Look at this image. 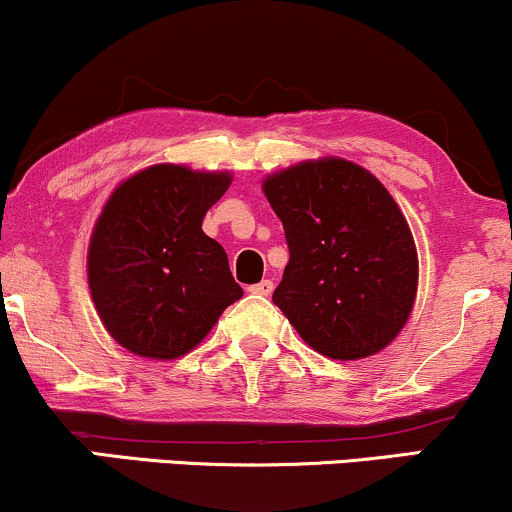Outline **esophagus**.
<instances>
[{
	"mask_svg": "<svg viewBox=\"0 0 512 512\" xmlns=\"http://www.w3.org/2000/svg\"><path fill=\"white\" fill-rule=\"evenodd\" d=\"M274 291V281L272 279H262L260 284H252L250 293H257V296H269Z\"/></svg>",
	"mask_w": 512,
	"mask_h": 512,
	"instance_id": "esophagus-1",
	"label": "esophagus"
}]
</instances>
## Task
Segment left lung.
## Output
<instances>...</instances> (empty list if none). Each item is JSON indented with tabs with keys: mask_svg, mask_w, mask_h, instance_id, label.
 Segmentation results:
<instances>
[{
	"mask_svg": "<svg viewBox=\"0 0 512 512\" xmlns=\"http://www.w3.org/2000/svg\"><path fill=\"white\" fill-rule=\"evenodd\" d=\"M262 190L289 243L272 296L281 313L327 358L383 351L419 286L414 236L383 182L344 158H317L269 175Z\"/></svg>",
	"mask_w": 512,
	"mask_h": 512,
	"instance_id": "1",
	"label": "left lung"
}]
</instances>
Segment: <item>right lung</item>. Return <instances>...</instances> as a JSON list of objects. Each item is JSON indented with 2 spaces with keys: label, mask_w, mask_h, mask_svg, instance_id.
Masks as SVG:
<instances>
[{
  "label": "right lung",
  "mask_w": 512,
  "mask_h": 512,
  "mask_svg": "<svg viewBox=\"0 0 512 512\" xmlns=\"http://www.w3.org/2000/svg\"><path fill=\"white\" fill-rule=\"evenodd\" d=\"M231 173L173 163L115 187L88 243V289L105 330L132 354L185 356L243 296L226 250L202 231Z\"/></svg>",
  "instance_id": "add662e5"
}]
</instances>
